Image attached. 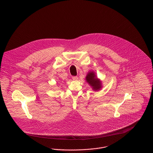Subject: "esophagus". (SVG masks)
Masks as SVG:
<instances>
[{"mask_svg":"<svg viewBox=\"0 0 153 153\" xmlns=\"http://www.w3.org/2000/svg\"><path fill=\"white\" fill-rule=\"evenodd\" d=\"M72 79L73 80H77L78 79V77L77 76H73Z\"/></svg>","mask_w":153,"mask_h":153,"instance_id":"obj_1","label":"esophagus"}]
</instances>
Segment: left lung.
Instances as JSON below:
<instances>
[{"instance_id":"1","label":"left lung","mask_w":153,"mask_h":153,"mask_svg":"<svg viewBox=\"0 0 153 153\" xmlns=\"http://www.w3.org/2000/svg\"><path fill=\"white\" fill-rule=\"evenodd\" d=\"M86 82H88L91 86H92L93 89L95 91L100 89L101 87V82L97 77H95V75L94 72H89L86 77Z\"/></svg>"}]
</instances>
